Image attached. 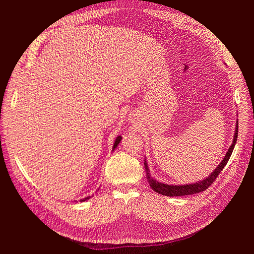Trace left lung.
Wrapping results in <instances>:
<instances>
[{
	"label": "left lung",
	"instance_id": "left-lung-1",
	"mask_svg": "<svg viewBox=\"0 0 254 254\" xmlns=\"http://www.w3.org/2000/svg\"><path fill=\"white\" fill-rule=\"evenodd\" d=\"M237 133H238V121H236V127H235L233 142H232L231 146L229 147L225 158L222 159L219 165L215 168V170L211 173V175L207 176L206 178H204L203 180L198 181L196 183H189V184H184V186H173V184H166V183L159 182L151 177L149 168H148V164H147V162H146V159H145L144 165H145V171H146V178H147V181L149 183L150 188L155 191H157L158 194L168 196V197L193 195V194H197V193H200V191L205 190L215 181V179L217 178V176L220 174V172L222 170H224V167L228 163V161H229L230 157H231L232 151L234 149V146H235V143L237 140Z\"/></svg>",
	"mask_w": 254,
	"mask_h": 254
}]
</instances>
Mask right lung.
<instances>
[{
    "mask_svg": "<svg viewBox=\"0 0 254 254\" xmlns=\"http://www.w3.org/2000/svg\"><path fill=\"white\" fill-rule=\"evenodd\" d=\"M121 140H122V135H119L117 139H115V141H114V145H113V147H112V150H114L115 148L118 147V145L121 143ZM90 198H91V196L86 197V198H83V199H80V201H86V200H88V199H90Z\"/></svg>",
    "mask_w": 254,
    "mask_h": 254,
    "instance_id": "1",
    "label": "right lung"
}]
</instances>
